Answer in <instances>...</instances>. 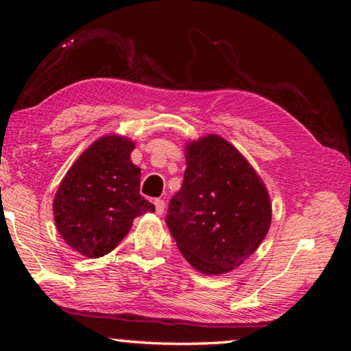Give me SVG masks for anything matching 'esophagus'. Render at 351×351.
Segmentation results:
<instances>
[{
  "label": "esophagus",
  "mask_w": 351,
  "mask_h": 351,
  "mask_svg": "<svg viewBox=\"0 0 351 351\" xmlns=\"http://www.w3.org/2000/svg\"><path fill=\"white\" fill-rule=\"evenodd\" d=\"M154 209H156V213H158V215H162L164 210H165V203H164V199H159V198L154 199Z\"/></svg>",
  "instance_id": "obj_1"
}]
</instances>
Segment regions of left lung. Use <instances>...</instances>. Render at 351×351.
<instances>
[{"instance_id": "left-lung-1", "label": "left lung", "mask_w": 351, "mask_h": 351, "mask_svg": "<svg viewBox=\"0 0 351 351\" xmlns=\"http://www.w3.org/2000/svg\"><path fill=\"white\" fill-rule=\"evenodd\" d=\"M186 159L165 223L195 269L224 274L251 257L268 234V190L241 153L217 134L187 144Z\"/></svg>"}]
</instances>
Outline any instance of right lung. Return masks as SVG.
<instances>
[{
	"mask_svg": "<svg viewBox=\"0 0 351 351\" xmlns=\"http://www.w3.org/2000/svg\"><path fill=\"white\" fill-rule=\"evenodd\" d=\"M133 148L122 136H104L80 154L57 190L58 232L88 258L111 252L136 217L154 212L139 193L141 169L130 159Z\"/></svg>",
	"mask_w": 351,
	"mask_h": 351,
	"instance_id": "obj_1",
	"label": "right lung"
}]
</instances>
